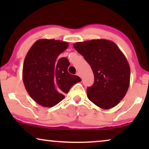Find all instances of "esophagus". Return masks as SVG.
<instances>
[{
  "label": "esophagus",
  "instance_id": "obj_1",
  "mask_svg": "<svg viewBox=\"0 0 149 149\" xmlns=\"http://www.w3.org/2000/svg\"><path fill=\"white\" fill-rule=\"evenodd\" d=\"M77 76H79V77H81V74H80V72H77Z\"/></svg>",
  "mask_w": 149,
  "mask_h": 149
}]
</instances>
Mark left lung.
<instances>
[{
    "instance_id": "obj_1",
    "label": "left lung",
    "mask_w": 149,
    "mask_h": 149,
    "mask_svg": "<svg viewBox=\"0 0 149 149\" xmlns=\"http://www.w3.org/2000/svg\"><path fill=\"white\" fill-rule=\"evenodd\" d=\"M73 46L94 75V83L87 89V97L102 109L115 107L130 86V68L125 56L115 42L106 39L78 42Z\"/></svg>"
}]
</instances>
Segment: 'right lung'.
<instances>
[{
  "instance_id": "right-lung-1",
  "label": "right lung",
  "mask_w": 149,
  "mask_h": 149,
  "mask_svg": "<svg viewBox=\"0 0 149 149\" xmlns=\"http://www.w3.org/2000/svg\"><path fill=\"white\" fill-rule=\"evenodd\" d=\"M67 42L39 39L26 55L22 78L30 96L44 107H52L64 98L71 87L81 78L69 74L68 59L58 56L68 48Z\"/></svg>"
}]
</instances>
